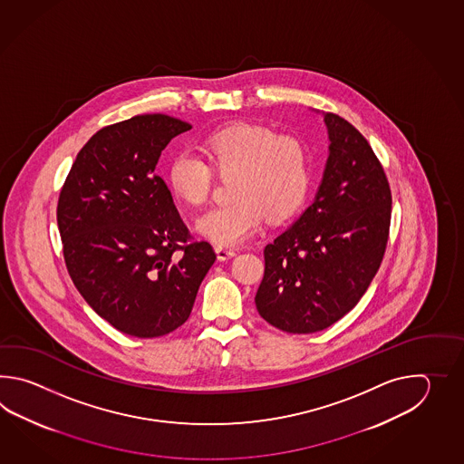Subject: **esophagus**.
I'll return each mask as SVG.
<instances>
[{"mask_svg": "<svg viewBox=\"0 0 464 464\" xmlns=\"http://www.w3.org/2000/svg\"><path fill=\"white\" fill-rule=\"evenodd\" d=\"M216 254H218V260H228L236 256V250L230 246H216Z\"/></svg>", "mask_w": 464, "mask_h": 464, "instance_id": "1", "label": "esophagus"}]
</instances>
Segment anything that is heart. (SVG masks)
Listing matches in <instances>:
<instances>
[{
  "label": "heart",
  "mask_w": 464,
  "mask_h": 464,
  "mask_svg": "<svg viewBox=\"0 0 464 464\" xmlns=\"http://www.w3.org/2000/svg\"><path fill=\"white\" fill-rule=\"evenodd\" d=\"M204 156L180 152L169 162L172 194L188 208L208 200L213 174L228 179L230 202L198 220V230L218 246H237L260 227L264 218L280 222L305 204L312 162L305 140L276 134L258 124H232L204 140Z\"/></svg>",
  "instance_id": "b5f03b06"
}]
</instances>
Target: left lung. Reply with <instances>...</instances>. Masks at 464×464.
I'll list each match as a JSON object with an SVG mask.
<instances>
[{
	"label": "left lung",
	"mask_w": 464,
	"mask_h": 464,
	"mask_svg": "<svg viewBox=\"0 0 464 464\" xmlns=\"http://www.w3.org/2000/svg\"><path fill=\"white\" fill-rule=\"evenodd\" d=\"M330 156L315 200L264 248L256 310L286 334H315L345 316L385 256L392 190L382 162L348 121L326 112Z\"/></svg>",
	"instance_id": "8db88e82"
}]
</instances>
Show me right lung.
I'll return each instance as SVG.
<instances>
[{
	"label": "right lung",
	"mask_w": 464,
	"mask_h": 464,
	"mask_svg": "<svg viewBox=\"0 0 464 464\" xmlns=\"http://www.w3.org/2000/svg\"><path fill=\"white\" fill-rule=\"evenodd\" d=\"M192 128L166 114L121 121L89 139L58 200L71 280L91 308L126 335L156 338L186 324L216 262L194 240L156 174L170 139Z\"/></svg>",
	"instance_id": "right-lung-1"
}]
</instances>
